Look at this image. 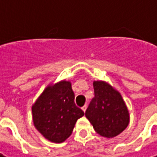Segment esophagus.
I'll return each instance as SVG.
<instances>
[{"mask_svg":"<svg viewBox=\"0 0 157 157\" xmlns=\"http://www.w3.org/2000/svg\"><path fill=\"white\" fill-rule=\"evenodd\" d=\"M82 111H83V112H85V111H86V109H87V106H86V105H84V106L82 107Z\"/></svg>","mask_w":157,"mask_h":157,"instance_id":"1","label":"esophagus"}]
</instances>
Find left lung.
Returning a JSON list of instances; mask_svg holds the SVG:
<instances>
[{"label":"left lung","mask_w":157,"mask_h":157,"mask_svg":"<svg viewBox=\"0 0 157 157\" xmlns=\"http://www.w3.org/2000/svg\"><path fill=\"white\" fill-rule=\"evenodd\" d=\"M95 97L88 106L85 116L95 132L107 139L123 132L130 123V114L118 90L105 81L93 82Z\"/></svg>","instance_id":"obj_1"}]
</instances>
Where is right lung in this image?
<instances>
[{"label": "right lung", "mask_w": 157, "mask_h": 157, "mask_svg": "<svg viewBox=\"0 0 157 157\" xmlns=\"http://www.w3.org/2000/svg\"><path fill=\"white\" fill-rule=\"evenodd\" d=\"M32 115L34 127L45 139L62 143L69 138L84 113L75 104L71 82L63 80L44 89L33 104Z\"/></svg>", "instance_id": "1"}]
</instances>
